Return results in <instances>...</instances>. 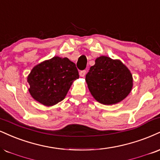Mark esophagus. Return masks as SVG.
<instances>
[{
    "mask_svg": "<svg viewBox=\"0 0 160 160\" xmlns=\"http://www.w3.org/2000/svg\"><path fill=\"white\" fill-rule=\"evenodd\" d=\"M86 70H82L81 72H80V76L82 77V78H83V77H85L86 75Z\"/></svg>",
    "mask_w": 160,
    "mask_h": 160,
    "instance_id": "34e87169",
    "label": "esophagus"
}]
</instances>
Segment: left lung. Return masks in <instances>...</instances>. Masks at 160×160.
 <instances>
[{
    "label": "left lung",
    "instance_id": "8db88e82",
    "mask_svg": "<svg viewBox=\"0 0 160 160\" xmlns=\"http://www.w3.org/2000/svg\"><path fill=\"white\" fill-rule=\"evenodd\" d=\"M86 81L92 95L104 105L123 101L131 92L132 76L119 59L101 56L86 75Z\"/></svg>",
    "mask_w": 160,
    "mask_h": 160
}]
</instances>
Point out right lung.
Listing matches in <instances>:
<instances>
[{
	"label": "right lung",
	"mask_w": 160,
	"mask_h": 160,
	"mask_svg": "<svg viewBox=\"0 0 160 160\" xmlns=\"http://www.w3.org/2000/svg\"><path fill=\"white\" fill-rule=\"evenodd\" d=\"M78 78L73 62L54 57L33 67L28 77L29 92L36 101L51 107L65 98L73 81Z\"/></svg>",
	"instance_id": "right-lung-1"
}]
</instances>
